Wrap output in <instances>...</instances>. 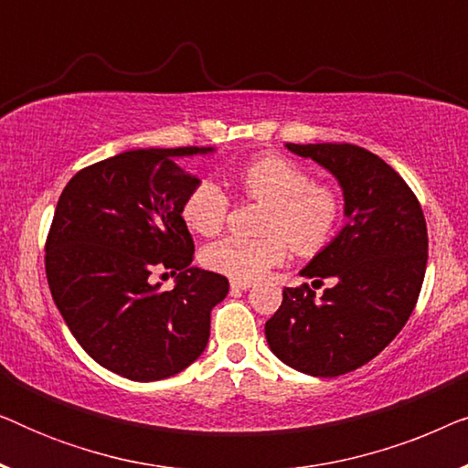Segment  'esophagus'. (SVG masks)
Here are the masks:
<instances>
[{
    "instance_id": "esophagus-1",
    "label": "esophagus",
    "mask_w": 468,
    "mask_h": 468,
    "mask_svg": "<svg viewBox=\"0 0 468 468\" xmlns=\"http://www.w3.org/2000/svg\"><path fill=\"white\" fill-rule=\"evenodd\" d=\"M251 283L249 281H229V290L232 292H240V290H249Z\"/></svg>"
}]
</instances>
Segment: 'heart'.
Instances as JSON below:
<instances>
[{
	"label": "heart",
	"mask_w": 468,
	"mask_h": 468,
	"mask_svg": "<svg viewBox=\"0 0 468 468\" xmlns=\"http://www.w3.org/2000/svg\"><path fill=\"white\" fill-rule=\"evenodd\" d=\"M236 185L251 200L266 202L261 239L217 240L202 251V264L232 281L264 277L283 264L287 242L292 251L311 258L324 251L343 219L341 196L328 185L313 183L309 170L283 155H260L236 172ZM229 196L210 178L197 181L183 200L181 217L197 236H215L226 226Z\"/></svg>",
	"instance_id": "heart-1"
}]
</instances>
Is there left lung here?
Wrapping results in <instances>:
<instances>
[{
  "label": "left lung",
  "instance_id": "1",
  "mask_svg": "<svg viewBox=\"0 0 468 468\" xmlns=\"http://www.w3.org/2000/svg\"><path fill=\"white\" fill-rule=\"evenodd\" d=\"M338 178L347 223L303 268L309 283L285 287L266 341L287 367L338 377L379 356L411 317L424 283L428 232L418 197L381 157L356 144H285Z\"/></svg>",
  "mask_w": 468,
  "mask_h": 468
}]
</instances>
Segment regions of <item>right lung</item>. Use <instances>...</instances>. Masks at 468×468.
<instances>
[{"label":"right lung","instance_id":"add662e5","mask_svg":"<svg viewBox=\"0 0 468 468\" xmlns=\"http://www.w3.org/2000/svg\"><path fill=\"white\" fill-rule=\"evenodd\" d=\"M210 146L136 149L69 178L47 236V279L69 332L100 367L159 381L207 347L210 311L228 296L223 274L200 271L181 217L197 183L175 157ZM177 274L170 292L152 281Z\"/></svg>","mask_w":468,"mask_h":468}]
</instances>
